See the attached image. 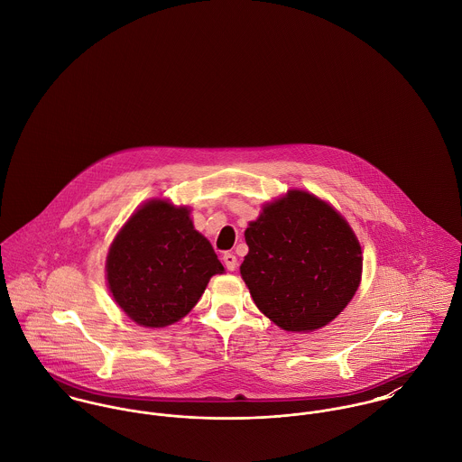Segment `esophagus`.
Returning a JSON list of instances; mask_svg holds the SVG:
<instances>
[{
	"label": "esophagus",
	"instance_id": "34e87169",
	"mask_svg": "<svg viewBox=\"0 0 462 462\" xmlns=\"http://www.w3.org/2000/svg\"><path fill=\"white\" fill-rule=\"evenodd\" d=\"M222 262L226 264V268H227V270H231V272L236 268V263H238V262H236V256H235L233 253H224Z\"/></svg>",
	"mask_w": 462,
	"mask_h": 462
}]
</instances>
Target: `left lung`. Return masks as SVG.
Returning a JSON list of instances; mask_svg holds the SVG:
<instances>
[{"mask_svg":"<svg viewBox=\"0 0 462 462\" xmlns=\"http://www.w3.org/2000/svg\"><path fill=\"white\" fill-rule=\"evenodd\" d=\"M249 254L240 273L281 329L328 326L354 297L363 258L350 226L328 202L293 190L264 206L245 231Z\"/></svg>","mask_w":462,"mask_h":462,"instance_id":"1","label":"left lung"}]
</instances>
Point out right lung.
<instances>
[{
  "label": "right lung",
  "instance_id": "add662e5",
  "mask_svg": "<svg viewBox=\"0 0 462 462\" xmlns=\"http://www.w3.org/2000/svg\"><path fill=\"white\" fill-rule=\"evenodd\" d=\"M211 244L194 229L187 208L165 200L142 206L117 235L106 279L116 302L143 328L181 320L211 275L222 273Z\"/></svg>",
  "mask_w": 462,
  "mask_h": 462
}]
</instances>
